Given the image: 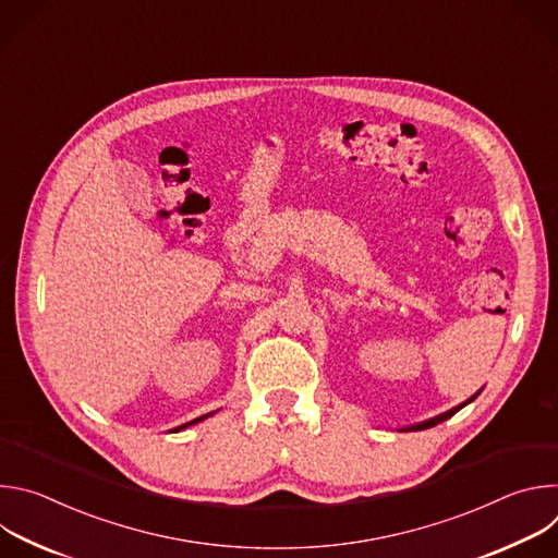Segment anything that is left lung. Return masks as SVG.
Masks as SVG:
<instances>
[{
    "mask_svg": "<svg viewBox=\"0 0 558 558\" xmlns=\"http://www.w3.org/2000/svg\"><path fill=\"white\" fill-rule=\"evenodd\" d=\"M484 388H480V390H476L472 397H468V400L465 402H461L459 407H454V409H450V411H446V413H441V415H437V417H430V420H426V422H420V424H413V426H402V428H397V430H424V428H433V426H437V424H441V422H446L448 417H452L457 411H461L463 407H468L470 402H474L476 400V395H480Z\"/></svg>",
    "mask_w": 558,
    "mask_h": 558,
    "instance_id": "8db88e82",
    "label": "left lung"
}]
</instances>
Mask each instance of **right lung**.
I'll use <instances>...</instances> for the list:
<instances>
[{
  "label": "right lung",
  "instance_id": "add662e5",
  "mask_svg": "<svg viewBox=\"0 0 558 558\" xmlns=\"http://www.w3.org/2000/svg\"><path fill=\"white\" fill-rule=\"evenodd\" d=\"M209 415H214V413H207V415H201V417H196V420H192V422H187V424H181V426H177V428H174V433H177V430H183V428H187V426H194V424H198V422L207 420Z\"/></svg>",
  "mask_w": 558,
  "mask_h": 558
}]
</instances>
